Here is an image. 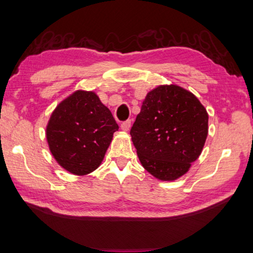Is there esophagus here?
Segmentation results:
<instances>
[{
    "mask_svg": "<svg viewBox=\"0 0 253 253\" xmlns=\"http://www.w3.org/2000/svg\"><path fill=\"white\" fill-rule=\"evenodd\" d=\"M130 126H131V121L130 120H127V121H125V122L122 124L121 128H122V130H124V131H128V130L130 129Z\"/></svg>",
    "mask_w": 253,
    "mask_h": 253,
    "instance_id": "34e87169",
    "label": "esophagus"
}]
</instances>
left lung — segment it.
I'll use <instances>...</instances> for the list:
<instances>
[{
    "mask_svg": "<svg viewBox=\"0 0 253 253\" xmlns=\"http://www.w3.org/2000/svg\"><path fill=\"white\" fill-rule=\"evenodd\" d=\"M209 115L195 95L177 85L148 93L130 129L142 167L157 179L176 180L201 155Z\"/></svg>",
    "mask_w": 253,
    "mask_h": 253,
    "instance_id": "left-lung-1",
    "label": "left lung"
}]
</instances>
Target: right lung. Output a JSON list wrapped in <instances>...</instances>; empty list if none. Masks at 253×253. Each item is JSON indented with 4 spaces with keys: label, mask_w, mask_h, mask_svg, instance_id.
I'll return each mask as SVG.
<instances>
[{
    "label": "right lung",
    "mask_w": 253,
    "mask_h": 253,
    "mask_svg": "<svg viewBox=\"0 0 253 253\" xmlns=\"http://www.w3.org/2000/svg\"><path fill=\"white\" fill-rule=\"evenodd\" d=\"M117 129L111 111L95 93L78 91L52 113L47 140L59 165L73 174L83 175L101 165Z\"/></svg>",
    "instance_id": "right-lung-1"
}]
</instances>
